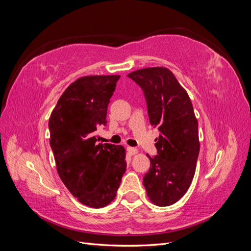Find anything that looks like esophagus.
<instances>
[{
    "mask_svg": "<svg viewBox=\"0 0 251 251\" xmlns=\"http://www.w3.org/2000/svg\"><path fill=\"white\" fill-rule=\"evenodd\" d=\"M126 151H127V153L130 154V155H136L138 153V150L136 149V148H130V147H127L126 148Z\"/></svg>",
    "mask_w": 251,
    "mask_h": 251,
    "instance_id": "obj_1",
    "label": "esophagus"
}]
</instances>
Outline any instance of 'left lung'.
Instances as JSON below:
<instances>
[{
	"instance_id": "obj_1",
	"label": "left lung",
	"mask_w": 251,
	"mask_h": 251,
	"mask_svg": "<svg viewBox=\"0 0 251 251\" xmlns=\"http://www.w3.org/2000/svg\"><path fill=\"white\" fill-rule=\"evenodd\" d=\"M141 88L150 123L159 131L156 156L143 177L150 200L170 206L184 196L194 178L200 143L198 121L186 91L166 68L154 67L127 75Z\"/></svg>"
}]
</instances>
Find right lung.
<instances>
[{
  "mask_svg": "<svg viewBox=\"0 0 251 251\" xmlns=\"http://www.w3.org/2000/svg\"><path fill=\"white\" fill-rule=\"evenodd\" d=\"M119 75L85 76L59 97L49 119L50 147L63 183L78 201L100 208L116 197L126 170L121 146L97 143Z\"/></svg>",
  "mask_w": 251,
  "mask_h": 251,
  "instance_id": "right-lung-1",
  "label": "right lung"
}]
</instances>
